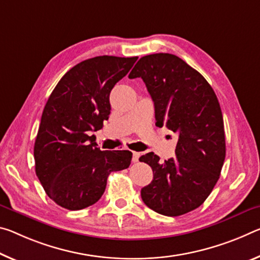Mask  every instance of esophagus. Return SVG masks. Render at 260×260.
<instances>
[{
  "label": "esophagus",
  "mask_w": 260,
  "mask_h": 260,
  "mask_svg": "<svg viewBox=\"0 0 260 260\" xmlns=\"http://www.w3.org/2000/svg\"><path fill=\"white\" fill-rule=\"evenodd\" d=\"M140 156H141V154H140V152H138V151H133V158H132V160H133L134 163L139 162Z\"/></svg>",
  "instance_id": "obj_1"
}]
</instances>
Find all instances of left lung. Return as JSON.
<instances>
[{"label":"left lung","mask_w":260,"mask_h":260,"mask_svg":"<svg viewBox=\"0 0 260 260\" xmlns=\"http://www.w3.org/2000/svg\"><path fill=\"white\" fill-rule=\"evenodd\" d=\"M128 77L146 83L156 126L178 134L175 157L163 163L154 152L140 157L154 172L141 198L156 213L183 215L203 205L220 178L225 139L219 101L199 72L169 53L141 57Z\"/></svg>","instance_id":"left-lung-1"}]
</instances>
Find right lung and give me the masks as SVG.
Returning <instances> with one entry per match:
<instances>
[{"label":"right lung","instance_id":"right-lung-1","mask_svg":"<svg viewBox=\"0 0 260 260\" xmlns=\"http://www.w3.org/2000/svg\"><path fill=\"white\" fill-rule=\"evenodd\" d=\"M137 60L103 55L82 61L49 96L35 142L36 174L61 207L78 211L96 204L111 172L129 167V150L102 151L89 134L109 119L111 90Z\"/></svg>","mask_w":260,"mask_h":260}]
</instances>
